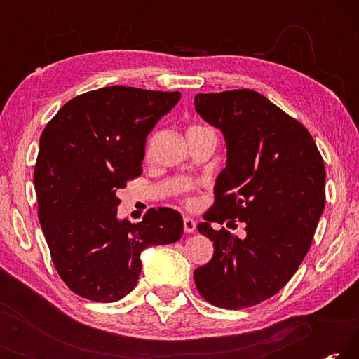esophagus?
<instances>
[{
  "label": "esophagus",
  "mask_w": 359,
  "mask_h": 359,
  "mask_svg": "<svg viewBox=\"0 0 359 359\" xmlns=\"http://www.w3.org/2000/svg\"><path fill=\"white\" fill-rule=\"evenodd\" d=\"M196 229V222L193 220L190 217H185L184 218V231L185 233H193V231Z\"/></svg>",
  "instance_id": "obj_1"
}]
</instances>
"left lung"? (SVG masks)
Returning a JSON list of instances; mask_svg holds the SVG:
<instances>
[{"label":"left lung","mask_w":359,"mask_h":359,"mask_svg":"<svg viewBox=\"0 0 359 359\" xmlns=\"http://www.w3.org/2000/svg\"><path fill=\"white\" fill-rule=\"evenodd\" d=\"M194 107L226 141V168L198 231L214 257L194 283L217 307H252L278 293L311 248L325 209V163L306 126L253 90L199 93ZM246 223L239 240L212 222Z\"/></svg>","instance_id":"8db88e82"}]
</instances>
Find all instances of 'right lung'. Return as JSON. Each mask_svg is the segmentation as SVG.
<instances>
[{
  "mask_svg": "<svg viewBox=\"0 0 359 359\" xmlns=\"http://www.w3.org/2000/svg\"><path fill=\"white\" fill-rule=\"evenodd\" d=\"M179 100L112 85L69 100L42 131L33 174L39 223L58 276L85 299H121L136 287L145 248L182 238L174 209L151 208L139 223L117 218V191L142 174L149 133Z\"/></svg>",
  "mask_w": 359,
  "mask_h": 359,
  "instance_id": "add662e5",
  "label": "right lung"
}]
</instances>
